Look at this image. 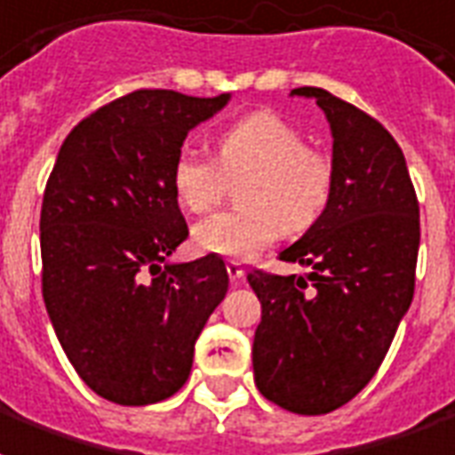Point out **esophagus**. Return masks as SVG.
Returning a JSON list of instances; mask_svg holds the SVG:
<instances>
[{"label": "esophagus", "instance_id": "34e87169", "mask_svg": "<svg viewBox=\"0 0 455 455\" xmlns=\"http://www.w3.org/2000/svg\"><path fill=\"white\" fill-rule=\"evenodd\" d=\"M227 272H228V277H231V282H241V279L245 277L243 265H241V262H236V260L227 262Z\"/></svg>", "mask_w": 455, "mask_h": 455}]
</instances>
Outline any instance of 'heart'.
I'll list each match as a JSON object with an SVG mask.
<instances>
[{
    "label": "heart",
    "instance_id": "b5f03b06",
    "mask_svg": "<svg viewBox=\"0 0 455 455\" xmlns=\"http://www.w3.org/2000/svg\"><path fill=\"white\" fill-rule=\"evenodd\" d=\"M217 164L180 151L171 166L173 197L190 214L210 212L224 180L243 178L238 200L245 210L224 212L193 228L195 248L204 255L248 260L284 234L315 224L332 190V164L308 149L294 124L258 110L221 130L214 142Z\"/></svg>",
    "mask_w": 455,
    "mask_h": 455
}]
</instances>
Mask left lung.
<instances>
[{
  "mask_svg": "<svg viewBox=\"0 0 455 455\" xmlns=\"http://www.w3.org/2000/svg\"><path fill=\"white\" fill-rule=\"evenodd\" d=\"M332 137L331 200L279 260L304 277L251 272L262 318L253 338L255 386L296 415H325L379 371L415 294L419 204L398 142L359 108L315 86ZM313 290H306L307 282Z\"/></svg>",
  "mask_w": 455,
  "mask_h": 455,
  "instance_id": "left-lung-1",
  "label": "left lung"
}]
</instances>
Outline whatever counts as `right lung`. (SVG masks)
Returning a JSON list of instances; mask_svg holds the SVG:
<instances>
[{
	"instance_id": "obj_1",
	"label": "right lung",
	"mask_w": 455,
	"mask_h": 455,
	"mask_svg": "<svg viewBox=\"0 0 455 455\" xmlns=\"http://www.w3.org/2000/svg\"><path fill=\"white\" fill-rule=\"evenodd\" d=\"M231 93L134 91L74 127L40 210L43 299L67 359L117 405L171 398L228 289L219 255L171 262L188 238L171 188L185 137Z\"/></svg>"
}]
</instances>
